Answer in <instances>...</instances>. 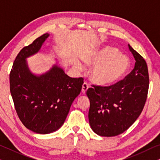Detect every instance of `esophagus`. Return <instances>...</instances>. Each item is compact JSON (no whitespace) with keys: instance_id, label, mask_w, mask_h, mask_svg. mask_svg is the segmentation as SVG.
<instances>
[{"instance_id":"34e87169","label":"esophagus","mask_w":160,"mask_h":160,"mask_svg":"<svg viewBox=\"0 0 160 160\" xmlns=\"http://www.w3.org/2000/svg\"><path fill=\"white\" fill-rule=\"evenodd\" d=\"M88 88H89L88 84H87V82H84V84H83V85H82V93H84V94L86 93V92L87 91V89H88Z\"/></svg>"}]
</instances>
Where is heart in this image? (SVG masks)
<instances>
[{
    "mask_svg": "<svg viewBox=\"0 0 160 160\" xmlns=\"http://www.w3.org/2000/svg\"><path fill=\"white\" fill-rule=\"evenodd\" d=\"M84 61L89 66L92 82L100 86H111L117 84L125 76L130 68L131 63L126 56L120 55L116 48L105 47L93 50L84 56ZM78 71H83L82 63L76 62Z\"/></svg>",
    "mask_w": 160,
    "mask_h": 160,
    "instance_id": "obj_1",
    "label": "heart"
}]
</instances>
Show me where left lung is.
<instances>
[{"label": "left lung", "instance_id": "left-lung-1", "mask_svg": "<svg viewBox=\"0 0 160 160\" xmlns=\"http://www.w3.org/2000/svg\"><path fill=\"white\" fill-rule=\"evenodd\" d=\"M128 47L135 60L130 73L111 86L92 85L87 91L90 101L89 124L100 136L124 132L138 118L146 103L149 85L147 64L141 54Z\"/></svg>", "mask_w": 160, "mask_h": 160}]
</instances>
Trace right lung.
<instances>
[{
	"mask_svg": "<svg viewBox=\"0 0 160 160\" xmlns=\"http://www.w3.org/2000/svg\"><path fill=\"white\" fill-rule=\"evenodd\" d=\"M49 36L43 34L24 47L16 57L9 75L11 95L19 119L28 129L39 134L60 128L84 83L83 78H71L58 65L41 75L31 73L26 59L38 53Z\"/></svg>",
	"mask_w": 160,
	"mask_h": 160,
	"instance_id": "add662e5",
	"label": "right lung"
}]
</instances>
